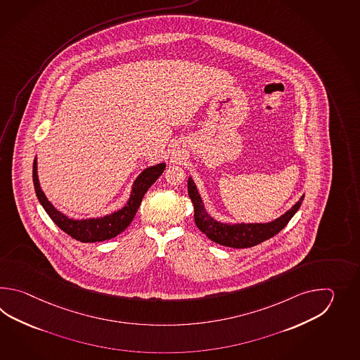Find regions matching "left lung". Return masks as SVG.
<instances>
[{
  "mask_svg": "<svg viewBox=\"0 0 360 360\" xmlns=\"http://www.w3.org/2000/svg\"><path fill=\"white\" fill-rule=\"evenodd\" d=\"M188 194L194 205V221L198 226V229L203 234H206L211 240H214V243L233 247V248H248V247L259 245L269 238L274 237L288 224L293 217V214L297 212L304 199L302 195L291 210H288L285 214L278 217L274 221L266 222V224L228 225V224L216 221L207 214L191 177L188 180Z\"/></svg>",
  "mask_w": 360,
  "mask_h": 360,
  "instance_id": "1",
  "label": "left lung"
}]
</instances>
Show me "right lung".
Returning a JSON list of instances; mask_svg holds the SVG:
<instances>
[{
    "label": "right lung",
    "instance_id": "right-lung-1",
    "mask_svg": "<svg viewBox=\"0 0 360 360\" xmlns=\"http://www.w3.org/2000/svg\"><path fill=\"white\" fill-rule=\"evenodd\" d=\"M166 165L160 163L157 166H152L149 169H144L138 179L135 180L131 197L127 205L123 207L122 210L108 214L99 219H86V220H73L69 219L65 214H60L55 207L47 200L46 195L39 188V176H37V160L33 162V184L36 195L39 198V203L45 208L47 214L51 217V220L65 231L68 236L75 238L79 242H101L107 240L110 238H115L120 233L126 229L130 222L134 220L139 206L143 200V197L148 189L155 183V180L161 176L162 172L165 171Z\"/></svg>",
    "mask_w": 360,
    "mask_h": 360
}]
</instances>
